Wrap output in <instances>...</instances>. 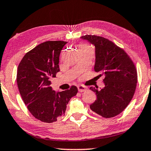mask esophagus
<instances>
[{"mask_svg":"<svg viewBox=\"0 0 151 151\" xmlns=\"http://www.w3.org/2000/svg\"><path fill=\"white\" fill-rule=\"evenodd\" d=\"M78 92H86L87 90V88L85 86H78Z\"/></svg>","mask_w":151,"mask_h":151,"instance_id":"obj_1","label":"esophagus"}]
</instances>
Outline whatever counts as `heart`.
Wrapping results in <instances>:
<instances>
[{"instance_id": "b5f03b06", "label": "heart", "mask_w": 151, "mask_h": 151, "mask_svg": "<svg viewBox=\"0 0 151 151\" xmlns=\"http://www.w3.org/2000/svg\"><path fill=\"white\" fill-rule=\"evenodd\" d=\"M90 48V46L87 45H81L79 46V48Z\"/></svg>"}]
</instances>
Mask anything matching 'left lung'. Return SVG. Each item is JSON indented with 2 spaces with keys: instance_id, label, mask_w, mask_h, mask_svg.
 Listing matches in <instances>:
<instances>
[{
  "instance_id": "1",
  "label": "left lung",
  "mask_w": 151,
  "mask_h": 151,
  "mask_svg": "<svg viewBox=\"0 0 151 151\" xmlns=\"http://www.w3.org/2000/svg\"><path fill=\"white\" fill-rule=\"evenodd\" d=\"M96 48L94 70L103 76L105 88L91 87L97 99L90 107L105 118H112L124 111L134 95L137 82V70L133 61L122 48L101 36L86 35Z\"/></svg>"
}]
</instances>
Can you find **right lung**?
<instances>
[{
    "label": "right lung",
    "mask_w": 151,
    "mask_h": 151,
    "mask_svg": "<svg viewBox=\"0 0 151 151\" xmlns=\"http://www.w3.org/2000/svg\"><path fill=\"white\" fill-rule=\"evenodd\" d=\"M66 43L43 42L27 52L18 65L16 79L19 92L30 113L42 122L57 121L78 92L75 86L62 92H55L50 87L52 78L59 72V55Z\"/></svg>",
    "instance_id": "right-lung-1"
}]
</instances>
